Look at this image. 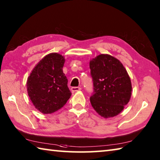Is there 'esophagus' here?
<instances>
[{
  "mask_svg": "<svg viewBox=\"0 0 160 160\" xmlns=\"http://www.w3.org/2000/svg\"><path fill=\"white\" fill-rule=\"evenodd\" d=\"M81 88H80V87H72L71 88V90L72 92H76V91H79V90H81Z\"/></svg>",
  "mask_w": 160,
  "mask_h": 160,
  "instance_id": "obj_1",
  "label": "esophagus"
}]
</instances>
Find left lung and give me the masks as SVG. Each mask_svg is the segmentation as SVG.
Returning <instances> with one entry per match:
<instances>
[{
    "instance_id": "left-lung-1",
    "label": "left lung",
    "mask_w": 160,
    "mask_h": 160,
    "mask_svg": "<svg viewBox=\"0 0 160 160\" xmlns=\"http://www.w3.org/2000/svg\"><path fill=\"white\" fill-rule=\"evenodd\" d=\"M93 92L90 101L99 115L107 118L117 116L132 94L130 78L118 60L100 54L90 62Z\"/></svg>"
}]
</instances>
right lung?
I'll list each match as a JSON object with an SVG mask.
<instances>
[{
	"instance_id": "add662e5",
	"label": "right lung",
	"mask_w": 160,
	"mask_h": 160,
	"mask_svg": "<svg viewBox=\"0 0 160 160\" xmlns=\"http://www.w3.org/2000/svg\"><path fill=\"white\" fill-rule=\"evenodd\" d=\"M64 63L65 58L61 54H48L35 66L27 80L29 98L35 107L44 114L59 110L72 95L62 72Z\"/></svg>"
}]
</instances>
